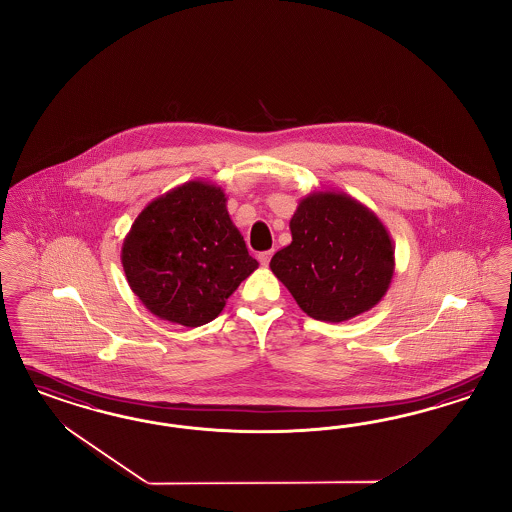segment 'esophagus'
<instances>
[{"mask_svg": "<svg viewBox=\"0 0 512 512\" xmlns=\"http://www.w3.org/2000/svg\"><path fill=\"white\" fill-rule=\"evenodd\" d=\"M272 249L270 251H263V253H259V263L263 264V266H266V264L270 263V257H272Z\"/></svg>", "mask_w": 512, "mask_h": 512, "instance_id": "obj_1", "label": "esophagus"}]
</instances>
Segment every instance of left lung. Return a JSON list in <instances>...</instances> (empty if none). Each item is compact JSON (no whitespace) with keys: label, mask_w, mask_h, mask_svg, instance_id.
I'll return each instance as SVG.
<instances>
[{"label":"left lung","mask_w":512,"mask_h":512,"mask_svg":"<svg viewBox=\"0 0 512 512\" xmlns=\"http://www.w3.org/2000/svg\"><path fill=\"white\" fill-rule=\"evenodd\" d=\"M293 242L270 270L300 310L341 323L372 310L394 276V244L383 221L347 193L313 191L289 221Z\"/></svg>","instance_id":"1"}]
</instances>
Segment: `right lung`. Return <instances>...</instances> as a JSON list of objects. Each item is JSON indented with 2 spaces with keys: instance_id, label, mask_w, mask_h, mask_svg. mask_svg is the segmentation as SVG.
Instances as JSON below:
<instances>
[{
  "instance_id": "1",
  "label": "right lung",
  "mask_w": 512,
  "mask_h": 512,
  "mask_svg": "<svg viewBox=\"0 0 512 512\" xmlns=\"http://www.w3.org/2000/svg\"><path fill=\"white\" fill-rule=\"evenodd\" d=\"M131 291L163 321L206 325L259 266L227 212L221 187L191 180L140 212L122 246Z\"/></svg>"
}]
</instances>
